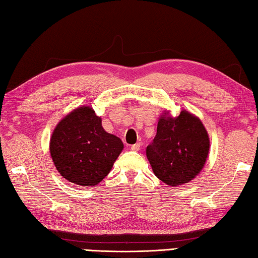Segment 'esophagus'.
I'll list each match as a JSON object with an SVG mask.
<instances>
[{"mask_svg": "<svg viewBox=\"0 0 258 258\" xmlns=\"http://www.w3.org/2000/svg\"><path fill=\"white\" fill-rule=\"evenodd\" d=\"M141 146H142L141 143H136V144L132 145V147H131V150L134 151V152H138L141 149Z\"/></svg>", "mask_w": 258, "mask_h": 258, "instance_id": "34e87169", "label": "esophagus"}]
</instances>
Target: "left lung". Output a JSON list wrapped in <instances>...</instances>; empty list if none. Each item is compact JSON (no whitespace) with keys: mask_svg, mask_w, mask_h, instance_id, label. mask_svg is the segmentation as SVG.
<instances>
[{"mask_svg":"<svg viewBox=\"0 0 258 258\" xmlns=\"http://www.w3.org/2000/svg\"><path fill=\"white\" fill-rule=\"evenodd\" d=\"M210 153V136L202 120L183 109L178 116L164 111L157 133L146 147L155 176L175 187L190 182L204 167Z\"/></svg>","mask_w":258,"mask_h":258,"instance_id":"obj_1","label":"left lung"}]
</instances>
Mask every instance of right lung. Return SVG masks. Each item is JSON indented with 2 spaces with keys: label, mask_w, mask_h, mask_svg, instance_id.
Returning <instances> with one entry per match:
<instances>
[{
  "label": "right lung",
  "mask_w": 258,
  "mask_h": 258,
  "mask_svg": "<svg viewBox=\"0 0 258 258\" xmlns=\"http://www.w3.org/2000/svg\"><path fill=\"white\" fill-rule=\"evenodd\" d=\"M124 149L107 133L91 106L76 107L54 128L50 140L52 161L58 173L80 186H95L111 172Z\"/></svg>",
  "instance_id": "1"
}]
</instances>
